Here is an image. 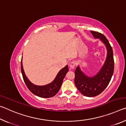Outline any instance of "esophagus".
<instances>
[{"mask_svg": "<svg viewBox=\"0 0 126 126\" xmlns=\"http://www.w3.org/2000/svg\"><path fill=\"white\" fill-rule=\"evenodd\" d=\"M69 67L72 68V69H73V68H74V67H75V65H76V63L74 61H73L72 62H71L69 63Z\"/></svg>", "mask_w": 126, "mask_h": 126, "instance_id": "34e87169", "label": "esophagus"}]
</instances>
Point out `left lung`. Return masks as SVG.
I'll return each instance as SVG.
<instances>
[{"label": "left lung", "mask_w": 126, "mask_h": 126, "mask_svg": "<svg viewBox=\"0 0 126 126\" xmlns=\"http://www.w3.org/2000/svg\"><path fill=\"white\" fill-rule=\"evenodd\" d=\"M91 32L94 37L99 38L105 44L107 55L101 69L92 77L85 75L79 66L76 68L74 78L75 85L79 91L87 97H94L101 94L109 84L114 72L113 53L109 42L102 34L94 31H91Z\"/></svg>", "instance_id": "left-lung-1"}]
</instances>
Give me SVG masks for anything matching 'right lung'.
I'll return each mask as SVG.
<instances>
[{
	"label": "right lung",
	"instance_id": "obj_1",
	"mask_svg": "<svg viewBox=\"0 0 126 126\" xmlns=\"http://www.w3.org/2000/svg\"><path fill=\"white\" fill-rule=\"evenodd\" d=\"M22 61H21V71H22L23 79L28 88L32 93L42 98H50L54 96L58 92L62 84L63 79L64 78L65 74L68 71V65H66L58 72L54 80L50 83L45 86H37L30 82L25 76L23 70Z\"/></svg>",
	"mask_w": 126,
	"mask_h": 126
}]
</instances>
